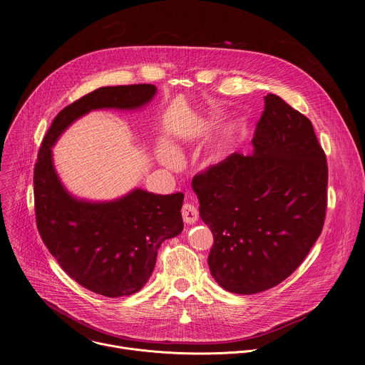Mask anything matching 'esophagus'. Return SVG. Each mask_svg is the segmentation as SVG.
Returning a JSON list of instances; mask_svg holds the SVG:
<instances>
[{
  "instance_id": "esophagus-1",
  "label": "esophagus",
  "mask_w": 365,
  "mask_h": 365,
  "mask_svg": "<svg viewBox=\"0 0 365 365\" xmlns=\"http://www.w3.org/2000/svg\"><path fill=\"white\" fill-rule=\"evenodd\" d=\"M182 217H183V221L186 224L196 222L197 218H199V212L196 210V206H193L192 203H185L182 206Z\"/></svg>"
}]
</instances>
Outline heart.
<instances>
[{
	"label": "heart",
	"mask_w": 365,
	"mask_h": 365,
	"mask_svg": "<svg viewBox=\"0 0 365 365\" xmlns=\"http://www.w3.org/2000/svg\"><path fill=\"white\" fill-rule=\"evenodd\" d=\"M158 158L166 166H175L176 165V155L166 144H163L158 148Z\"/></svg>",
	"instance_id": "b5f03b06"
}]
</instances>
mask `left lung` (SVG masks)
Wrapping results in <instances>:
<instances>
[{
    "instance_id": "8db88e82",
    "label": "left lung",
    "mask_w": 365,
    "mask_h": 365,
    "mask_svg": "<svg viewBox=\"0 0 365 365\" xmlns=\"http://www.w3.org/2000/svg\"><path fill=\"white\" fill-rule=\"evenodd\" d=\"M250 155L232 153L193 178L214 235L207 264L228 292L252 294L287 279L322 232L328 165L310 120L264 96Z\"/></svg>"
}]
</instances>
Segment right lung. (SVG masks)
<instances>
[{
    "label": "right lung",
    "mask_w": 365,
    "mask_h": 365,
    "mask_svg": "<svg viewBox=\"0 0 365 365\" xmlns=\"http://www.w3.org/2000/svg\"><path fill=\"white\" fill-rule=\"evenodd\" d=\"M150 83L103 86L65 107L47 130L34 166V211L38 234L65 273L85 289L121 297L150 279L163 241L183 230V193L154 195L134 189L111 202L79 200L61 183L51 145L92 110L140 108L155 95Z\"/></svg>",
    "instance_id": "obj_1"
}]
</instances>
